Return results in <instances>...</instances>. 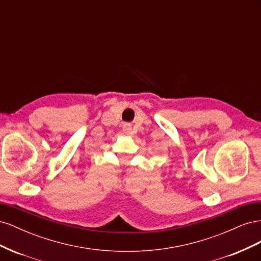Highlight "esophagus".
Returning <instances> with one entry per match:
<instances>
[{
  "mask_svg": "<svg viewBox=\"0 0 261 261\" xmlns=\"http://www.w3.org/2000/svg\"><path fill=\"white\" fill-rule=\"evenodd\" d=\"M130 126L128 125V124H125L124 126H123V130L125 132V133H129L130 132Z\"/></svg>",
  "mask_w": 261,
  "mask_h": 261,
  "instance_id": "34e87169",
  "label": "esophagus"
}]
</instances>
